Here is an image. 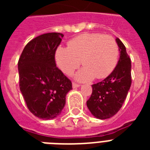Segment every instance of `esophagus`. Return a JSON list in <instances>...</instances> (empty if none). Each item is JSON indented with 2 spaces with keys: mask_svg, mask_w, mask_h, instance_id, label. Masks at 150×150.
Returning <instances> with one entry per match:
<instances>
[{
  "mask_svg": "<svg viewBox=\"0 0 150 150\" xmlns=\"http://www.w3.org/2000/svg\"><path fill=\"white\" fill-rule=\"evenodd\" d=\"M79 86H80L79 84H77V83H75V82H73L72 83L73 89H76V88H79Z\"/></svg>",
  "mask_w": 150,
  "mask_h": 150,
  "instance_id": "34e87169",
  "label": "esophagus"
}]
</instances>
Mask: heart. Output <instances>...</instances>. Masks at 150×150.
Returning <instances> with one entry per match:
<instances>
[{"label":"heart","instance_id":"b5f03b06","mask_svg":"<svg viewBox=\"0 0 150 150\" xmlns=\"http://www.w3.org/2000/svg\"><path fill=\"white\" fill-rule=\"evenodd\" d=\"M118 46L113 36L101 33H83L68 42V47H59L55 59L59 68L70 75L79 66L78 80L86 82L103 79L110 74L118 61Z\"/></svg>","mask_w":150,"mask_h":150}]
</instances>
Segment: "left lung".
I'll return each instance as SVG.
<instances>
[{
	"mask_svg": "<svg viewBox=\"0 0 150 150\" xmlns=\"http://www.w3.org/2000/svg\"><path fill=\"white\" fill-rule=\"evenodd\" d=\"M120 58L114 71L101 82L93 84V93L86 104L89 111L98 119L111 117L121 109L132 84L131 59L118 38Z\"/></svg>",
	"mask_w": 150,
	"mask_h": 150,
	"instance_id": "left-lung-1",
	"label": "left lung"
}]
</instances>
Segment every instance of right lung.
I'll use <instances>...</instances> for the list:
<instances>
[{
  "label": "right lung",
  "instance_id": "1",
  "mask_svg": "<svg viewBox=\"0 0 150 150\" xmlns=\"http://www.w3.org/2000/svg\"><path fill=\"white\" fill-rule=\"evenodd\" d=\"M64 35L49 33L29 41L18 60L19 87L27 107L41 119L61 113L71 82L56 66L55 52Z\"/></svg>",
  "mask_w": 150,
  "mask_h": 150
}]
</instances>
